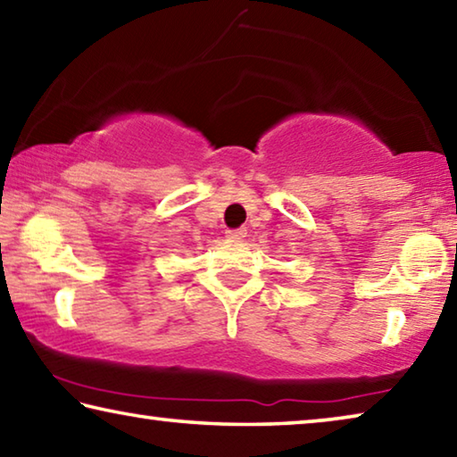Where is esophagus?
Masks as SVG:
<instances>
[{
	"instance_id": "esophagus-1",
	"label": "esophagus",
	"mask_w": 457,
	"mask_h": 457,
	"mask_svg": "<svg viewBox=\"0 0 457 457\" xmlns=\"http://www.w3.org/2000/svg\"><path fill=\"white\" fill-rule=\"evenodd\" d=\"M228 234V237L229 239H244L245 237V234H247V229L245 228H237V229H228L226 231Z\"/></svg>"
}]
</instances>
